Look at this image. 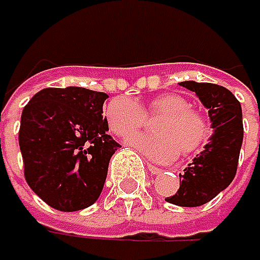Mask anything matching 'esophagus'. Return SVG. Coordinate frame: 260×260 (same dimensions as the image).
I'll return each mask as SVG.
<instances>
[{
    "instance_id": "obj_1",
    "label": "esophagus",
    "mask_w": 260,
    "mask_h": 260,
    "mask_svg": "<svg viewBox=\"0 0 260 260\" xmlns=\"http://www.w3.org/2000/svg\"><path fill=\"white\" fill-rule=\"evenodd\" d=\"M147 169H148V172L151 173V175H159L162 170L160 169H157L156 166H151V164H147Z\"/></svg>"
}]
</instances>
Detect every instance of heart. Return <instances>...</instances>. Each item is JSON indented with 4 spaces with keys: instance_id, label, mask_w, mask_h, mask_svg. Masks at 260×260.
Instances as JSON below:
<instances>
[{
    "instance_id": "obj_1",
    "label": "heart",
    "mask_w": 260,
    "mask_h": 260,
    "mask_svg": "<svg viewBox=\"0 0 260 260\" xmlns=\"http://www.w3.org/2000/svg\"><path fill=\"white\" fill-rule=\"evenodd\" d=\"M187 98L178 93L159 94L145 106L128 98H113L104 110L110 130L118 136H130L147 124V118L159 116L154 135H135L127 144L150 160L167 164L182 154L199 151L210 138V122L199 112L190 109Z\"/></svg>"
}]
</instances>
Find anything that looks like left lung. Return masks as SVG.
I'll use <instances>...</instances> for the list:
<instances>
[{"label":"left lung","mask_w":260,"mask_h":260,"mask_svg":"<svg viewBox=\"0 0 260 260\" xmlns=\"http://www.w3.org/2000/svg\"><path fill=\"white\" fill-rule=\"evenodd\" d=\"M179 85L194 91L208 110L213 135L179 175L176 194L166 201L181 207H199L223 191L236 176L244 139L242 107L236 96L222 85L196 81H184Z\"/></svg>","instance_id":"obj_1"}]
</instances>
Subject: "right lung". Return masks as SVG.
<instances>
[{"mask_svg": "<svg viewBox=\"0 0 260 260\" xmlns=\"http://www.w3.org/2000/svg\"><path fill=\"white\" fill-rule=\"evenodd\" d=\"M107 94L84 87L44 88L21 115L19 150L28 187L59 211L98 201L119 144L103 116Z\"/></svg>", "mask_w": 260, "mask_h": 260, "instance_id": "add662e5", "label": "right lung"}]
</instances>
